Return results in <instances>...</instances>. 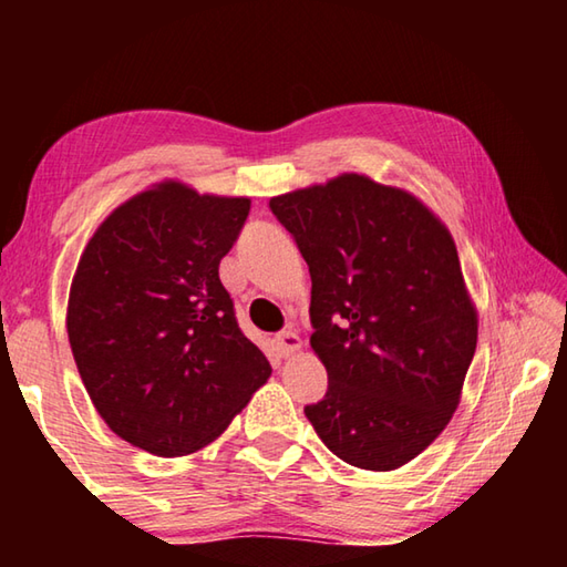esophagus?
<instances>
[{
    "label": "esophagus",
    "instance_id": "obj_1",
    "mask_svg": "<svg viewBox=\"0 0 567 567\" xmlns=\"http://www.w3.org/2000/svg\"><path fill=\"white\" fill-rule=\"evenodd\" d=\"M275 344H277V350H280V354H292V352H297L300 350V338H297V332L295 330H285V332H280L275 338Z\"/></svg>",
    "mask_w": 567,
    "mask_h": 567
}]
</instances>
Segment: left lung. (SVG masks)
Segmentation results:
<instances>
[{"mask_svg":"<svg viewBox=\"0 0 567 567\" xmlns=\"http://www.w3.org/2000/svg\"><path fill=\"white\" fill-rule=\"evenodd\" d=\"M310 267L328 392L305 408L344 463L395 470L443 433L477 344L457 249L410 192L340 175L270 199Z\"/></svg>","mask_w":567,"mask_h":567,"instance_id":"8db88e82","label":"left lung"}]
</instances>
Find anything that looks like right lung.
<instances>
[{
	"instance_id": "right-lung-1",
	"label": "right lung",
	"mask_w": 567,
	"mask_h": 567,
	"mask_svg": "<svg viewBox=\"0 0 567 567\" xmlns=\"http://www.w3.org/2000/svg\"><path fill=\"white\" fill-rule=\"evenodd\" d=\"M247 215V197L167 179L114 209L84 247L66 334L94 408L134 447L195 453L270 378L219 282Z\"/></svg>"
}]
</instances>
